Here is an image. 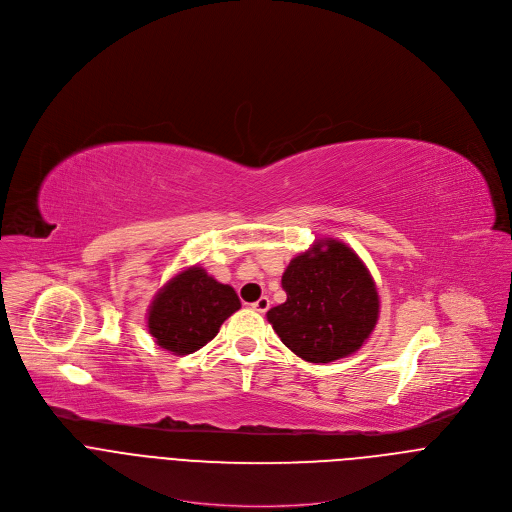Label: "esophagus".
Returning <instances> with one entry per match:
<instances>
[{"mask_svg":"<svg viewBox=\"0 0 512 512\" xmlns=\"http://www.w3.org/2000/svg\"><path fill=\"white\" fill-rule=\"evenodd\" d=\"M269 304H271V302H269V298H265V296H263V298H259L255 304H251V308H253L255 312H259V314H265V312L269 310Z\"/></svg>","mask_w":512,"mask_h":512,"instance_id":"1","label":"esophagus"}]
</instances>
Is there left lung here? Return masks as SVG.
Returning a JSON list of instances; mask_svg holds the SVG:
<instances>
[{
    "instance_id": "1",
    "label": "left lung",
    "mask_w": 512,
    "mask_h": 512,
    "mask_svg": "<svg viewBox=\"0 0 512 512\" xmlns=\"http://www.w3.org/2000/svg\"><path fill=\"white\" fill-rule=\"evenodd\" d=\"M281 285L287 300L267 312L281 342L316 364L356 352L379 320L373 275L342 241H316L289 261Z\"/></svg>"
}]
</instances>
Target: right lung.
I'll return each instance as SVG.
<instances>
[{"instance_id": "right-lung-1", "label": "right lung", "mask_w": 512, "mask_h": 512, "mask_svg": "<svg viewBox=\"0 0 512 512\" xmlns=\"http://www.w3.org/2000/svg\"><path fill=\"white\" fill-rule=\"evenodd\" d=\"M239 308V296L231 285L194 265L158 291L148 312V330L156 344L172 354H192L208 344Z\"/></svg>"}]
</instances>
